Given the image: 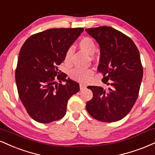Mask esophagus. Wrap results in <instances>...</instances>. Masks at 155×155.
Masks as SVG:
<instances>
[{"label":"esophagus","instance_id":"34e87169","mask_svg":"<svg viewBox=\"0 0 155 155\" xmlns=\"http://www.w3.org/2000/svg\"><path fill=\"white\" fill-rule=\"evenodd\" d=\"M79 87H80V89H84V88H85L86 86H85L84 84H80Z\"/></svg>","mask_w":155,"mask_h":155}]
</instances>
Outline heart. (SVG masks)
Segmentation results:
<instances>
[{
  "label": "heart",
  "mask_w": 155,
  "mask_h": 155,
  "mask_svg": "<svg viewBox=\"0 0 155 155\" xmlns=\"http://www.w3.org/2000/svg\"><path fill=\"white\" fill-rule=\"evenodd\" d=\"M79 46L81 50L89 54H93L96 50V44L92 38L89 37H84L81 38L79 42ZM74 50L71 48L67 49L65 53L64 62L66 64H70L71 62V58ZM93 71L89 68H76L71 72V77L72 79L79 82H86L90 79L92 75Z\"/></svg>",
  "instance_id": "1"
}]
</instances>
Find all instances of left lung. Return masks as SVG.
<instances>
[{
    "label": "left lung",
    "instance_id": "obj_1",
    "mask_svg": "<svg viewBox=\"0 0 155 155\" xmlns=\"http://www.w3.org/2000/svg\"><path fill=\"white\" fill-rule=\"evenodd\" d=\"M100 45L99 72L102 81L109 86L104 89L88 86L93 93L87 102L89 114L102 122H115L131 111L139 96L143 76L140 54L133 40L110 27L86 29Z\"/></svg>",
    "mask_w": 155,
    "mask_h": 155
}]
</instances>
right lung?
Wrapping results in <instances>:
<instances>
[{"mask_svg":"<svg viewBox=\"0 0 155 155\" xmlns=\"http://www.w3.org/2000/svg\"><path fill=\"white\" fill-rule=\"evenodd\" d=\"M83 31L81 27L47 29L32 35L22 45L15 79L22 104L37 122L48 124L62 118L68 100L79 91V84L66 79L58 66Z\"/></svg>","mask_w":155,"mask_h":155,"instance_id":"right-lung-1","label":"right lung"}]
</instances>
